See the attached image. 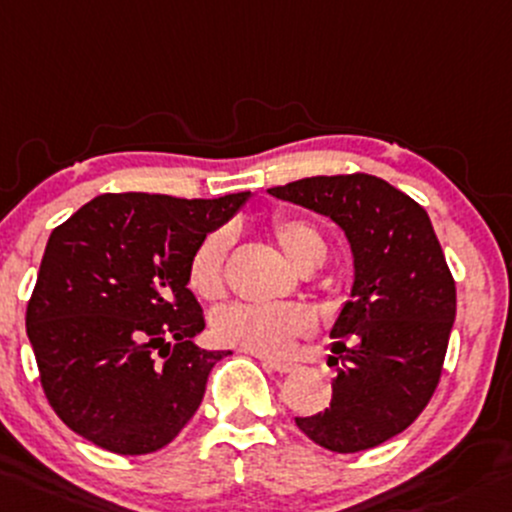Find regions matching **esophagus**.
<instances>
[{"instance_id": "esophagus-1", "label": "esophagus", "mask_w": 512, "mask_h": 512, "mask_svg": "<svg viewBox=\"0 0 512 512\" xmlns=\"http://www.w3.org/2000/svg\"><path fill=\"white\" fill-rule=\"evenodd\" d=\"M262 365H265V368H270V370H277V373H294V370H297V365L294 363H284V360H267V358H262Z\"/></svg>"}]
</instances>
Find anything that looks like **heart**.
<instances>
[{"instance_id":"obj_1","label":"heart","mask_w":512,"mask_h":512,"mask_svg":"<svg viewBox=\"0 0 512 512\" xmlns=\"http://www.w3.org/2000/svg\"><path fill=\"white\" fill-rule=\"evenodd\" d=\"M272 233L282 247L289 265L297 270L319 267L326 257V240L319 230L301 218L277 215ZM230 233L213 230L196 245L188 262V287L198 299L215 301L225 292V255ZM309 311L299 304H233L213 316L215 341L228 348L252 353L257 358L279 360L292 353L297 338L311 331Z\"/></svg>"}]
</instances>
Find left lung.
<instances>
[{"label": "left lung", "mask_w": 512, "mask_h": 512, "mask_svg": "<svg viewBox=\"0 0 512 512\" xmlns=\"http://www.w3.org/2000/svg\"><path fill=\"white\" fill-rule=\"evenodd\" d=\"M267 191L331 218L353 252L351 299L331 326V407L297 417V427L338 454L373 449L410 427L441 378L456 284L432 220L370 174L311 176Z\"/></svg>", "instance_id": "8db88e82"}]
</instances>
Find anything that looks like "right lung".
Segmentation results:
<instances>
[{
  "label": "right lung",
  "mask_w": 512,
  "mask_h": 512,
  "mask_svg": "<svg viewBox=\"0 0 512 512\" xmlns=\"http://www.w3.org/2000/svg\"><path fill=\"white\" fill-rule=\"evenodd\" d=\"M247 198L102 193L53 230L26 333L43 392L75 434L112 454H152L196 414L230 351L193 343L206 321L188 262Z\"/></svg>",
  "instance_id": "1"
}]
</instances>
